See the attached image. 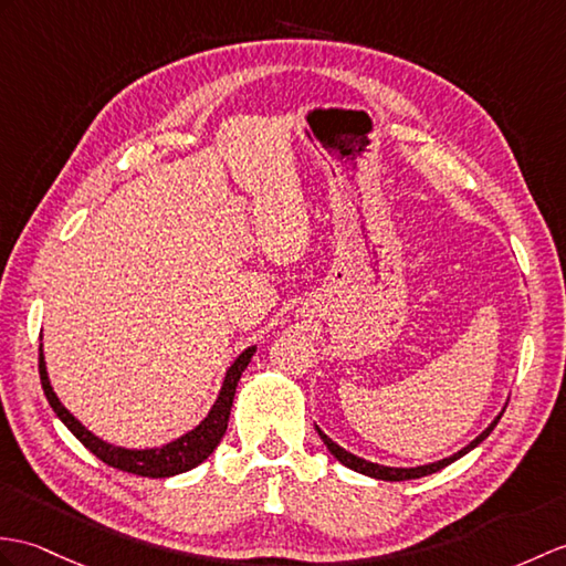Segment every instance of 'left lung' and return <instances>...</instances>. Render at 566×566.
Instances as JSON below:
<instances>
[{"label": "left lung", "mask_w": 566, "mask_h": 566, "mask_svg": "<svg viewBox=\"0 0 566 566\" xmlns=\"http://www.w3.org/2000/svg\"><path fill=\"white\" fill-rule=\"evenodd\" d=\"M502 415L504 412H499L496 417H494V422L484 429L478 439H472L465 449H461L458 453H453V455H449V458H443V461H437V463H429V465H417V468H390V465H378V463H371V461H364V458H359V455H354V453H349V451H345L343 446H337L333 439H327L325 433L315 427V431H318V437L323 439V443L327 446V451H331L339 463H343L345 468H349V470H354V472H361V475H369V478H376V480H386V482H402V480H415V478H424V475H431V472H439L441 468H446V465H451L453 461H458V458H463L465 453H470L472 449H475V446H480L484 439L490 437L492 433V429L496 427V422L499 419H502Z\"/></svg>", "instance_id": "1"}]
</instances>
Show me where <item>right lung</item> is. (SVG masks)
Wrapping results in <instances>:
<instances>
[{
    "label": "right lung",
    "mask_w": 566,
    "mask_h": 566,
    "mask_svg": "<svg viewBox=\"0 0 566 566\" xmlns=\"http://www.w3.org/2000/svg\"><path fill=\"white\" fill-rule=\"evenodd\" d=\"M253 354H255V347H248L245 352L239 354V357H235V361L229 366L227 376H223V384H221L219 396L212 405V410H209V415L202 419L200 424H197L192 431L182 433V437H178L176 441L156 446V449H123V446H113L108 441L98 439L96 433H91L82 422H78L67 407L60 402L55 390H52V386H50L45 357H43V345H41V361H38V369H41V384H43L50 407L62 419V424L67 427L74 437L98 458V461H103L111 468L123 470V472L142 475V478H170V475H180V472H188V470L197 468L214 453V449L229 427V415H231V405H233V396H235V386H239L241 374L245 371V366L251 364Z\"/></svg>",
    "instance_id": "add662e5"
}]
</instances>
